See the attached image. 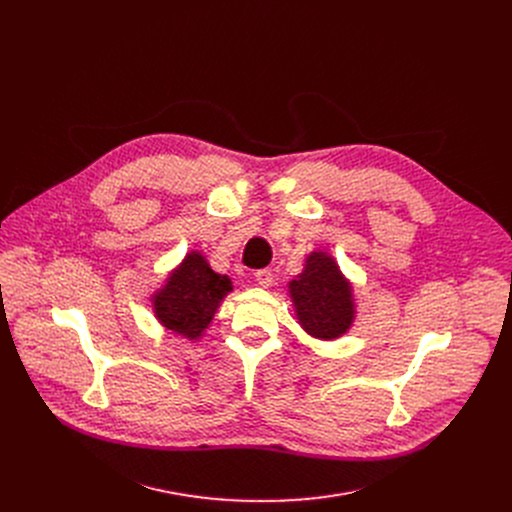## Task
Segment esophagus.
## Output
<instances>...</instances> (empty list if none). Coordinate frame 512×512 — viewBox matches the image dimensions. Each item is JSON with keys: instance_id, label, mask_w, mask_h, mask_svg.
I'll use <instances>...</instances> for the list:
<instances>
[{"instance_id": "1", "label": "esophagus", "mask_w": 512, "mask_h": 512, "mask_svg": "<svg viewBox=\"0 0 512 512\" xmlns=\"http://www.w3.org/2000/svg\"><path fill=\"white\" fill-rule=\"evenodd\" d=\"M255 281H257V285L259 287H271V283H273V271L271 269H259L257 273H255Z\"/></svg>"}]
</instances>
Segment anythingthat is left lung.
I'll list each match as a JSON object with an SVG mask.
<instances>
[{
	"label": "left lung",
	"mask_w": 512,
	"mask_h": 512,
	"mask_svg": "<svg viewBox=\"0 0 512 512\" xmlns=\"http://www.w3.org/2000/svg\"><path fill=\"white\" fill-rule=\"evenodd\" d=\"M287 291L300 326L312 338L336 340L350 330L356 318L354 289L326 251L306 257L304 271L289 281Z\"/></svg>",
	"instance_id": "left-lung-1"
}]
</instances>
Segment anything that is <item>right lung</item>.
I'll return each mask as SVG.
<instances>
[{"mask_svg":"<svg viewBox=\"0 0 512 512\" xmlns=\"http://www.w3.org/2000/svg\"><path fill=\"white\" fill-rule=\"evenodd\" d=\"M229 291H233V281L216 273L202 253L190 251L152 296V308L166 330L198 340Z\"/></svg>","mask_w":512,"mask_h":512,"instance_id":"obj_1","label":"right lung"}]
</instances>
